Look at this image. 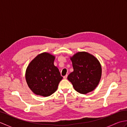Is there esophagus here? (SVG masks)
I'll return each instance as SVG.
<instances>
[{
	"label": "esophagus",
	"mask_w": 127,
	"mask_h": 127,
	"mask_svg": "<svg viewBox=\"0 0 127 127\" xmlns=\"http://www.w3.org/2000/svg\"><path fill=\"white\" fill-rule=\"evenodd\" d=\"M67 77H68V75H65V76H64V77H63V78H64V79H66V78H67Z\"/></svg>",
	"instance_id": "34e87169"
}]
</instances>
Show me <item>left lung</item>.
Instances as JSON below:
<instances>
[{"mask_svg": "<svg viewBox=\"0 0 127 127\" xmlns=\"http://www.w3.org/2000/svg\"><path fill=\"white\" fill-rule=\"evenodd\" d=\"M74 71L68 80L77 92L87 94L98 85L101 76V66L94 56L86 52H79L70 57Z\"/></svg>", "mask_w": 127, "mask_h": 127, "instance_id": "obj_1", "label": "left lung"}]
</instances>
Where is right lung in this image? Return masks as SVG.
Masks as SVG:
<instances>
[{"mask_svg":"<svg viewBox=\"0 0 127 127\" xmlns=\"http://www.w3.org/2000/svg\"><path fill=\"white\" fill-rule=\"evenodd\" d=\"M55 59V57L50 53H42L33 59L27 68V83L36 95L48 96L57 90L63 77L54 65Z\"/></svg>","mask_w":127,"mask_h":127,"instance_id":"add662e5","label":"right lung"}]
</instances>
